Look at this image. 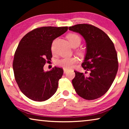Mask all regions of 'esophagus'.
<instances>
[{
	"instance_id": "1",
	"label": "esophagus",
	"mask_w": 129,
	"mask_h": 129,
	"mask_svg": "<svg viewBox=\"0 0 129 129\" xmlns=\"http://www.w3.org/2000/svg\"><path fill=\"white\" fill-rule=\"evenodd\" d=\"M68 71V70L67 69H64V73H66Z\"/></svg>"
}]
</instances>
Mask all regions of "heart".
<instances>
[{"mask_svg": "<svg viewBox=\"0 0 129 129\" xmlns=\"http://www.w3.org/2000/svg\"><path fill=\"white\" fill-rule=\"evenodd\" d=\"M67 39L68 40L70 44L72 47L75 48L78 47L80 45L81 43L80 36L77 34H69L67 35ZM52 51L53 52V43L52 45ZM77 53L80 56H82L84 54L81 50H78ZM77 62V59L75 57H68V58H64L62 59L58 60L56 62V64L57 66L62 67L64 69H68L71 68L72 67L76 62Z\"/></svg>", "mask_w": 129, "mask_h": 129, "instance_id": "heart-1", "label": "heart"}]
</instances>
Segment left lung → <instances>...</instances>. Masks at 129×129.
Instances as JSON below:
<instances>
[{"label": "left lung", "instance_id": "8db88e82", "mask_svg": "<svg viewBox=\"0 0 129 129\" xmlns=\"http://www.w3.org/2000/svg\"><path fill=\"white\" fill-rule=\"evenodd\" d=\"M70 30L83 36L86 44V53L82 67L90 72L89 76L75 71L72 84L77 94L93 100L104 95L116 76L118 62L114 44L109 37L95 26L80 24L69 27Z\"/></svg>", "mask_w": 129, "mask_h": 129}]
</instances>
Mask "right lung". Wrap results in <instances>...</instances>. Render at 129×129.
Returning a JSON list of instances; mask_svg holds the SVG:
<instances>
[{
    "label": "right lung",
    "instance_id": "obj_1",
    "mask_svg": "<svg viewBox=\"0 0 129 129\" xmlns=\"http://www.w3.org/2000/svg\"><path fill=\"white\" fill-rule=\"evenodd\" d=\"M68 30V27H42L28 32L21 39L13 61L15 80L28 99L44 101L57 91L64 71L54 67L45 72L44 66L51 60L53 41Z\"/></svg>",
    "mask_w": 129,
    "mask_h": 129
}]
</instances>
